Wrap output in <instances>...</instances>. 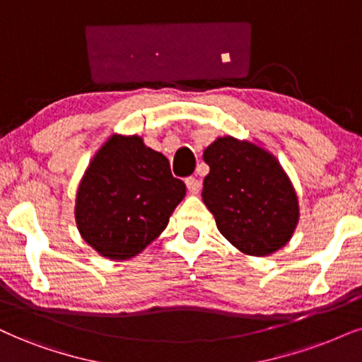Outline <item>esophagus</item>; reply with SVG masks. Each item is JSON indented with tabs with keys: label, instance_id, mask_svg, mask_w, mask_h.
<instances>
[{
	"label": "esophagus",
	"instance_id": "34e87169",
	"mask_svg": "<svg viewBox=\"0 0 362 362\" xmlns=\"http://www.w3.org/2000/svg\"><path fill=\"white\" fill-rule=\"evenodd\" d=\"M186 186H188V191L191 194H198L202 191V182H199L196 177H186Z\"/></svg>",
	"mask_w": 362,
	"mask_h": 362
}]
</instances>
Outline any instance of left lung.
I'll list each match as a JSON object with an SVG mask.
<instances>
[{"mask_svg":"<svg viewBox=\"0 0 362 362\" xmlns=\"http://www.w3.org/2000/svg\"><path fill=\"white\" fill-rule=\"evenodd\" d=\"M209 166L203 203L220 233L245 255L269 257L290 242L300 208L288 174L258 141L216 137L203 153Z\"/></svg>","mask_w":362,"mask_h":362,"instance_id":"1","label":"left lung"}]
</instances>
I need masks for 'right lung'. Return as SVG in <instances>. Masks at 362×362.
<instances>
[{
	"mask_svg": "<svg viewBox=\"0 0 362 362\" xmlns=\"http://www.w3.org/2000/svg\"><path fill=\"white\" fill-rule=\"evenodd\" d=\"M186 196L169 160L137 134H112L78 182L75 225L88 247L109 260L139 255L168 226Z\"/></svg>",
	"mask_w": 362,
	"mask_h": 362,
	"instance_id": "right-lung-1",
	"label": "right lung"
}]
</instances>
